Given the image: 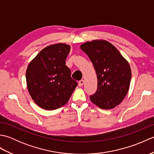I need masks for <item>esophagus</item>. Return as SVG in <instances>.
<instances>
[{"label": "esophagus", "mask_w": 154, "mask_h": 154, "mask_svg": "<svg viewBox=\"0 0 154 154\" xmlns=\"http://www.w3.org/2000/svg\"><path fill=\"white\" fill-rule=\"evenodd\" d=\"M78 84H79V87L83 86V84H84V81L82 80V79L80 80V81H79V83H78Z\"/></svg>", "instance_id": "34e87169"}]
</instances>
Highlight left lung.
<instances>
[{
    "mask_svg": "<svg viewBox=\"0 0 154 154\" xmlns=\"http://www.w3.org/2000/svg\"><path fill=\"white\" fill-rule=\"evenodd\" d=\"M81 49L93 64L97 75V90L90 99L103 109L119 104L128 91L131 81L129 63L119 51L106 40L88 42Z\"/></svg>",
    "mask_w": 154,
    "mask_h": 154,
    "instance_id": "left-lung-1",
    "label": "left lung"
}]
</instances>
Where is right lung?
<instances>
[{
  "instance_id": "1",
  "label": "right lung",
  "mask_w": 154,
  "mask_h": 154,
  "mask_svg": "<svg viewBox=\"0 0 154 154\" xmlns=\"http://www.w3.org/2000/svg\"><path fill=\"white\" fill-rule=\"evenodd\" d=\"M70 46L51 45L43 49L29 63L26 77L32 99L42 109L51 110L66 104L77 82L65 65Z\"/></svg>"
}]
</instances>
